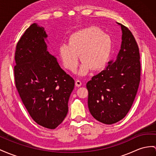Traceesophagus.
Segmentation results:
<instances>
[{
	"label": "esophagus",
	"mask_w": 156,
	"mask_h": 156,
	"mask_svg": "<svg viewBox=\"0 0 156 156\" xmlns=\"http://www.w3.org/2000/svg\"><path fill=\"white\" fill-rule=\"evenodd\" d=\"M75 85H76V86H77V87L81 86H82V82H81V81H80V80H78L76 81Z\"/></svg>",
	"instance_id": "34e87169"
}]
</instances>
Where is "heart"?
Returning <instances> with one entry per match:
<instances>
[{
	"mask_svg": "<svg viewBox=\"0 0 156 156\" xmlns=\"http://www.w3.org/2000/svg\"><path fill=\"white\" fill-rule=\"evenodd\" d=\"M111 49V40L108 35L96 27L80 30L70 35L69 45L62 44L58 54L64 67L74 72L78 65V55L82 65L79 74L86 75L90 70H98L104 67Z\"/></svg>",
	"mask_w": 156,
	"mask_h": 156,
	"instance_id": "b5f03b06",
	"label": "heart"
}]
</instances>
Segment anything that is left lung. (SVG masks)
<instances>
[{
  "mask_svg": "<svg viewBox=\"0 0 156 156\" xmlns=\"http://www.w3.org/2000/svg\"><path fill=\"white\" fill-rule=\"evenodd\" d=\"M122 44L115 60L87 83L89 111L106 125L121 121L130 109L137 94L141 74L139 48L128 27L121 23Z\"/></svg>",
  "mask_w": 156,
  "mask_h": 156,
  "instance_id": "8db88e82",
  "label": "left lung"
}]
</instances>
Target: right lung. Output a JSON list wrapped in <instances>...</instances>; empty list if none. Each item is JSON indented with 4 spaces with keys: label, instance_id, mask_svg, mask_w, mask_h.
Masks as SVG:
<instances>
[{
    "label": "right lung",
    "instance_id": "add662e5",
    "mask_svg": "<svg viewBox=\"0 0 156 156\" xmlns=\"http://www.w3.org/2000/svg\"><path fill=\"white\" fill-rule=\"evenodd\" d=\"M43 27L31 24L17 43L14 80L31 117L38 125L55 129L66 117L74 80L47 51Z\"/></svg>",
    "mask_w": 156,
    "mask_h": 156
}]
</instances>
